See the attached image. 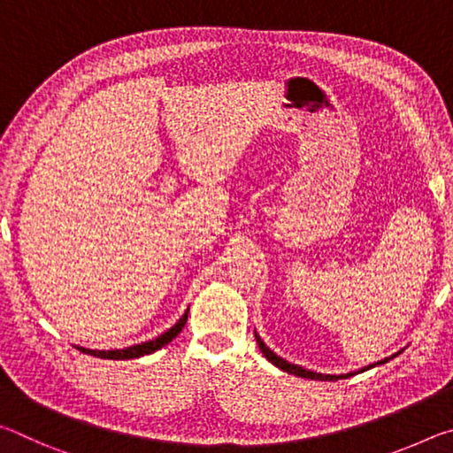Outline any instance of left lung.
Here are the masks:
<instances>
[{
  "label": "left lung",
  "instance_id": "left-lung-1",
  "mask_svg": "<svg viewBox=\"0 0 453 453\" xmlns=\"http://www.w3.org/2000/svg\"><path fill=\"white\" fill-rule=\"evenodd\" d=\"M256 340H257L259 349H262V354H264L267 359H270V362H272L273 365H278L280 370H283V372L294 373V375H300V378H308V380H340V378H348V375H324V373H316V372L303 370V367L289 364V362H286V359H281V357L275 356L273 351H272L270 348H267L262 340H259V335H256ZM378 364H386V359H381V362H378ZM373 365H375V364H373ZM373 365H367V367H373Z\"/></svg>",
  "mask_w": 453,
  "mask_h": 453
}]
</instances>
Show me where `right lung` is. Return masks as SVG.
Returning <instances> with one entry per match:
<instances>
[{"instance_id": "add662e5", "label": "right lung", "mask_w": 453, "mask_h": 453, "mask_svg": "<svg viewBox=\"0 0 453 453\" xmlns=\"http://www.w3.org/2000/svg\"><path fill=\"white\" fill-rule=\"evenodd\" d=\"M186 321H188V311L180 318L178 324H175L172 329H167L165 334L156 337V340L145 342V343H137V346L126 348V349H110V351H97V349H86V348H80V349L86 351V354H89V356L104 357V359H132V357H140V356H145V354H153V351H156V349L164 348L165 343H170L173 337L181 332L183 326H186Z\"/></svg>"}]
</instances>
